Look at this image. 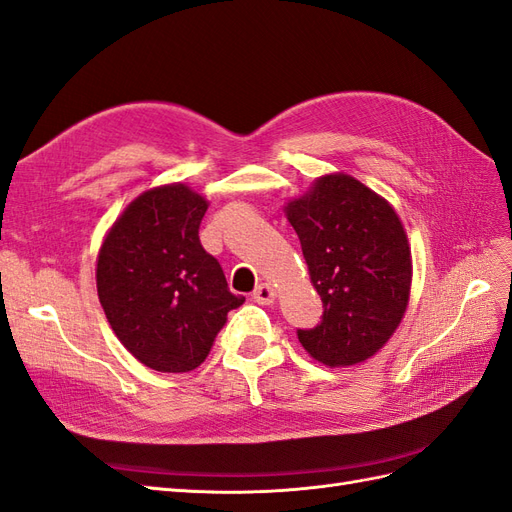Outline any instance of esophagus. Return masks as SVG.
<instances>
[{
	"label": "esophagus",
	"instance_id": "esophagus-1",
	"mask_svg": "<svg viewBox=\"0 0 512 512\" xmlns=\"http://www.w3.org/2000/svg\"><path fill=\"white\" fill-rule=\"evenodd\" d=\"M274 298H276V291H274L268 283H261V285L255 287V291H253V300H255L257 304H272Z\"/></svg>",
	"mask_w": 512,
	"mask_h": 512
}]
</instances>
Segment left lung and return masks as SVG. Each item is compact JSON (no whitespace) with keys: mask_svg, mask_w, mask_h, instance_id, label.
Listing matches in <instances>:
<instances>
[{"mask_svg":"<svg viewBox=\"0 0 512 512\" xmlns=\"http://www.w3.org/2000/svg\"><path fill=\"white\" fill-rule=\"evenodd\" d=\"M296 229L324 315L298 341L328 367L371 358L401 324L412 283V255L388 201L349 175L319 178L291 201Z\"/></svg>","mask_w":512,"mask_h":512,"instance_id":"1","label":"left lung"}]
</instances>
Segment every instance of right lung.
Here are the masks:
<instances>
[{
  "mask_svg": "<svg viewBox=\"0 0 512 512\" xmlns=\"http://www.w3.org/2000/svg\"><path fill=\"white\" fill-rule=\"evenodd\" d=\"M206 210L184 184L154 188L124 210L98 255V298L115 337L160 373L197 369L244 302L201 246Z\"/></svg>",
  "mask_w": 512,
  "mask_h": 512,
  "instance_id": "obj_1",
  "label": "right lung"
}]
</instances>
